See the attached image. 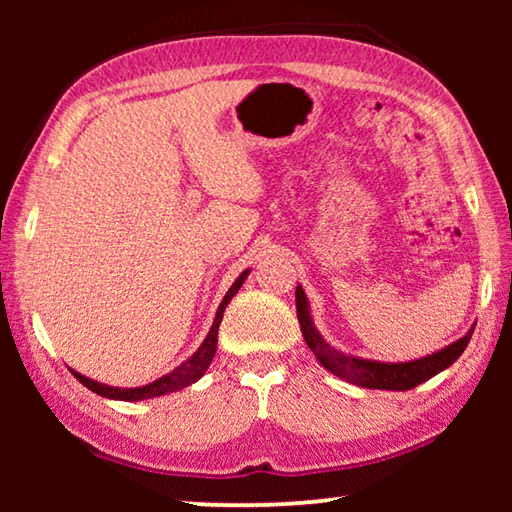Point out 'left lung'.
<instances>
[{"instance_id": "1", "label": "left lung", "mask_w": 512, "mask_h": 512, "mask_svg": "<svg viewBox=\"0 0 512 512\" xmlns=\"http://www.w3.org/2000/svg\"><path fill=\"white\" fill-rule=\"evenodd\" d=\"M296 311L305 343L309 345V350L316 354L320 366L327 368L332 375L341 377L343 381H348V384L361 388H377V391H409V388H415L422 384V381L436 377L438 372H443L461 357L474 332L472 325L470 332L461 336V339L445 345L443 350L427 354V357L397 363L375 361L336 350L334 345H329L323 336H320L314 325V318L309 314V300L300 284L296 287Z\"/></svg>"}]
</instances>
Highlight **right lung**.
<instances>
[{"label": "right lung", "mask_w": 512, "mask_h": 512, "mask_svg": "<svg viewBox=\"0 0 512 512\" xmlns=\"http://www.w3.org/2000/svg\"><path fill=\"white\" fill-rule=\"evenodd\" d=\"M250 268H246L244 273H241L235 284L228 289L225 293L219 309H216V316H214V323L210 327V332H207L205 341L201 343V348H198L192 357L187 361L180 363L178 368H173L167 375H162L160 379L151 381V384L146 386H137V388H119V386H108V384H99V381H94L90 377L81 375V372L72 370V375L81 381L83 386H88L92 393H97L101 397H108V400H121V402H142V400H151V397H160V395H169V393H176V391H183V388L192 386L194 381L201 379L205 375V370L210 368V363L216 354V341H219V325L223 320V311L225 307L230 305V300L235 298V293L241 289V284L248 277Z\"/></svg>", "instance_id": "add662e5"}]
</instances>
